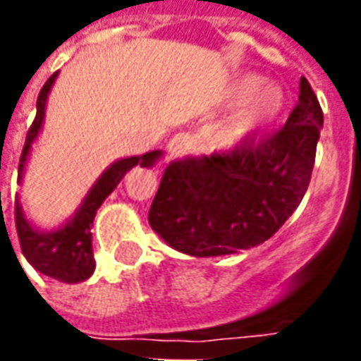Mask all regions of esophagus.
<instances>
[{
	"label": "esophagus",
	"instance_id": "obj_1",
	"mask_svg": "<svg viewBox=\"0 0 361 361\" xmlns=\"http://www.w3.org/2000/svg\"><path fill=\"white\" fill-rule=\"evenodd\" d=\"M191 135L189 133H176L170 139L168 142V152H170V157L172 158H178V157H183L189 149H191Z\"/></svg>",
	"mask_w": 361,
	"mask_h": 361
}]
</instances>
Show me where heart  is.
I'll return each instance as SVG.
<instances>
[{
    "label": "heart",
    "mask_w": 361,
    "mask_h": 361,
    "mask_svg": "<svg viewBox=\"0 0 361 361\" xmlns=\"http://www.w3.org/2000/svg\"><path fill=\"white\" fill-rule=\"evenodd\" d=\"M232 102H243L226 126V141L232 145L247 141L265 129L284 110L286 94L276 82H265L257 75H243L230 87Z\"/></svg>",
    "instance_id": "heart-1"
}]
</instances>
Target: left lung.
Here are the masks:
<instances>
[{
    "label": "left lung",
    "instance_id": "left-lung-1",
    "mask_svg": "<svg viewBox=\"0 0 361 361\" xmlns=\"http://www.w3.org/2000/svg\"><path fill=\"white\" fill-rule=\"evenodd\" d=\"M323 110L305 77L282 129L226 152L166 168L149 222L173 250L230 255L267 242L302 203L315 164Z\"/></svg>",
    "mask_w": 361,
    "mask_h": 361
}]
</instances>
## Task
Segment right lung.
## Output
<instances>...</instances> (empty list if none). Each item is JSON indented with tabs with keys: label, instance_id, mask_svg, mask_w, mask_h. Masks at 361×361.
<instances>
[{
	"label": "right lung",
	"instance_id": "add662e5",
	"mask_svg": "<svg viewBox=\"0 0 361 361\" xmlns=\"http://www.w3.org/2000/svg\"><path fill=\"white\" fill-rule=\"evenodd\" d=\"M56 77H58V73L51 75L50 79L44 82L42 90L38 94L36 118L32 126L28 127L25 147L20 152L19 181L23 178V170L27 164L30 147H32V142L38 137L40 127H42L46 100H48V94H50ZM160 154H162L160 150H152V152H147L141 157L121 158L118 162H114L92 185L89 195L85 197L81 209L77 211L73 219L69 220L66 226L51 230V232H40L32 224H28L19 199H15V226H17L20 250H23V255L27 257L28 263L38 272H42L50 279L59 280V282H67V284H75V282H82V280L89 279L96 267L94 255H92V234H90V226L94 222L96 211L100 209L104 199L116 189V185L123 180V176L129 170H133L135 166H141V168L152 166L160 158Z\"/></svg>",
	"mask_w": 361,
	"mask_h": 361
}]
</instances>
